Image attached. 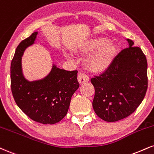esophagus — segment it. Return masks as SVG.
Returning <instances> with one entry per match:
<instances>
[{"label":"esophagus","instance_id":"obj_1","mask_svg":"<svg viewBox=\"0 0 154 154\" xmlns=\"http://www.w3.org/2000/svg\"><path fill=\"white\" fill-rule=\"evenodd\" d=\"M77 79H78V82L80 85L85 84V83L89 82V77L82 73L79 74L78 76H77Z\"/></svg>","mask_w":154,"mask_h":154}]
</instances>
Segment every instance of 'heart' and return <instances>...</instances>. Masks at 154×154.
<instances>
[{
  "label": "heart",
  "mask_w": 154,
  "mask_h": 154,
  "mask_svg": "<svg viewBox=\"0 0 154 154\" xmlns=\"http://www.w3.org/2000/svg\"><path fill=\"white\" fill-rule=\"evenodd\" d=\"M77 54H85L84 64L89 71L100 73L110 66L118 52V48L112 42L103 37L92 38L77 44L74 48Z\"/></svg>",
  "instance_id": "heart-1"
}]
</instances>
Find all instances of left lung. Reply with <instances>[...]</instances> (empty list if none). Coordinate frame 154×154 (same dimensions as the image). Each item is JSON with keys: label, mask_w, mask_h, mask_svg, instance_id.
<instances>
[{"label": "left lung", "mask_w": 154, "mask_h": 154, "mask_svg": "<svg viewBox=\"0 0 154 154\" xmlns=\"http://www.w3.org/2000/svg\"><path fill=\"white\" fill-rule=\"evenodd\" d=\"M129 47L115 57L107 69L91 79L95 88L92 107L99 118L116 122L136 110L148 88L147 60L140 48L127 39Z\"/></svg>", "instance_id": "left-lung-1"}]
</instances>
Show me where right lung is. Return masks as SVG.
<instances>
[{
	"label": "right lung",
	"instance_id": "obj_1",
	"mask_svg": "<svg viewBox=\"0 0 154 154\" xmlns=\"http://www.w3.org/2000/svg\"><path fill=\"white\" fill-rule=\"evenodd\" d=\"M38 32L22 41L16 48L11 64V85L14 100L21 110L34 121L54 124L67 113L72 96L79 86L77 71H66L53 64L47 76L30 81L22 72L24 51L34 44Z\"/></svg>",
	"mask_w": 154,
	"mask_h": 154
}]
</instances>
